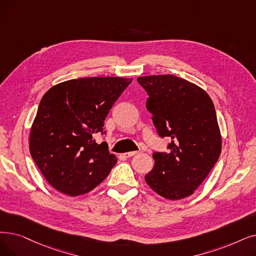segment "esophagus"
I'll return each mask as SVG.
<instances>
[{"instance_id": "esophagus-1", "label": "esophagus", "mask_w": 256, "mask_h": 256, "mask_svg": "<svg viewBox=\"0 0 256 256\" xmlns=\"http://www.w3.org/2000/svg\"><path fill=\"white\" fill-rule=\"evenodd\" d=\"M140 152H124V158H130V157H132V156L135 154H138Z\"/></svg>"}]
</instances>
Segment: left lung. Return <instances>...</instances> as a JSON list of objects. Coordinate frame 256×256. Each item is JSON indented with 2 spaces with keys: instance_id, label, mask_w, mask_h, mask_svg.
Here are the masks:
<instances>
[{
  "instance_id": "8db88e82",
  "label": "left lung",
  "mask_w": 256,
  "mask_h": 256,
  "mask_svg": "<svg viewBox=\"0 0 256 256\" xmlns=\"http://www.w3.org/2000/svg\"><path fill=\"white\" fill-rule=\"evenodd\" d=\"M146 108L161 138L172 139L168 152L152 154L154 166L146 176L154 192L168 200L194 194L216 163L222 138L216 108L209 95L174 75L143 76Z\"/></svg>"
}]
</instances>
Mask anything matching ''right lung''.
I'll return each instance as SVG.
<instances>
[{
	"instance_id": "add662e5",
	"label": "right lung",
	"mask_w": 256,
	"mask_h": 256,
	"mask_svg": "<svg viewBox=\"0 0 256 256\" xmlns=\"http://www.w3.org/2000/svg\"><path fill=\"white\" fill-rule=\"evenodd\" d=\"M132 78L88 77L52 86L42 96L30 132L32 159L48 183L71 196L100 184L117 162L106 142L104 120Z\"/></svg>"
}]
</instances>
